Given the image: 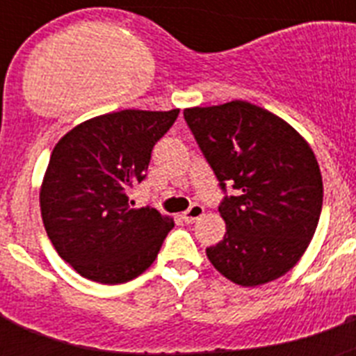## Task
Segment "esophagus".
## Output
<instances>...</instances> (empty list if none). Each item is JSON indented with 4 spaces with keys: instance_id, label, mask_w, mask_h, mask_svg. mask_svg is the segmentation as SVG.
I'll list each match as a JSON object with an SVG mask.
<instances>
[{
    "instance_id": "esophagus-1",
    "label": "esophagus",
    "mask_w": 356,
    "mask_h": 356,
    "mask_svg": "<svg viewBox=\"0 0 356 356\" xmlns=\"http://www.w3.org/2000/svg\"><path fill=\"white\" fill-rule=\"evenodd\" d=\"M203 212H205V209H203L201 205H197V203H194V205L191 207L187 212H184V219L187 222H194L196 219H200V217L203 216Z\"/></svg>"
}]
</instances>
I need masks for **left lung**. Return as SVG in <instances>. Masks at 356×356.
<instances>
[{"instance_id":"left-lung-1","label":"left lung","mask_w":356,"mask_h":356,"mask_svg":"<svg viewBox=\"0 0 356 356\" xmlns=\"http://www.w3.org/2000/svg\"><path fill=\"white\" fill-rule=\"evenodd\" d=\"M184 118L225 193L226 234L207 257L242 287L284 276L316 234L323 178L314 151L291 124L248 102L185 108ZM232 184L235 197L225 194Z\"/></svg>"}]
</instances>
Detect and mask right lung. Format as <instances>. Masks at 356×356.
Segmentation results:
<instances>
[{
  "instance_id": "obj_1",
  "label": "right lung",
  "mask_w": 356,
  "mask_h": 356,
  "mask_svg": "<svg viewBox=\"0 0 356 356\" xmlns=\"http://www.w3.org/2000/svg\"><path fill=\"white\" fill-rule=\"evenodd\" d=\"M180 110H121L72 128L55 146L40 212L56 253L97 284L143 275L175 222L151 207L134 209L130 191L146 178L153 146Z\"/></svg>"
}]
</instances>
